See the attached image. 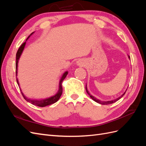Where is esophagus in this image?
<instances>
[{
  "mask_svg": "<svg viewBox=\"0 0 146 146\" xmlns=\"http://www.w3.org/2000/svg\"><path fill=\"white\" fill-rule=\"evenodd\" d=\"M77 64L79 66H82L83 65V62H82V61H77Z\"/></svg>",
  "mask_w": 146,
  "mask_h": 146,
  "instance_id": "esophagus-1",
  "label": "esophagus"
}]
</instances>
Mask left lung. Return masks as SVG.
I'll return each mask as SVG.
<instances>
[{
  "instance_id": "8db88e82",
  "label": "left lung",
  "mask_w": 146,
  "mask_h": 146,
  "mask_svg": "<svg viewBox=\"0 0 146 146\" xmlns=\"http://www.w3.org/2000/svg\"><path fill=\"white\" fill-rule=\"evenodd\" d=\"M129 58H130V56H129ZM86 92H87V93H88V94H89V96H90V98H91L92 100H94L95 102H98V103L100 104H102V105H108V104H113V103H114V102H115L117 101L118 100H119L121 98H122V97H123V96L125 94V92H126V91H125V92H124V93H123L121 96H120V97H119V98H118L116 99H114V100H110V101H107V102H102V101H100V100L97 99L96 98H94V97H93V96H92V95H91V94L89 93V92H88V91L87 90L86 85Z\"/></svg>"
}]
</instances>
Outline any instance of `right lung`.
Masks as SVG:
<instances>
[{
	"mask_svg": "<svg viewBox=\"0 0 146 146\" xmlns=\"http://www.w3.org/2000/svg\"><path fill=\"white\" fill-rule=\"evenodd\" d=\"M32 34H33V33H32ZM31 34V35H32ZM30 36L27 38V39ZM26 39V40H27ZM25 42H24V43H23L21 44V46L19 47V48H18V50H17V53H16V76H17V64H18V61H19V59L20 58V56L22 54V52H23L24 48V47H25ZM68 74V72H65L63 75L62 77H61V80L60 81V83H59V90L58 91V92H57V93L54 96H52L50 97V98H47V99H42V100H33V99H29L27 98H26V97L23 94V92H21L22 93V95H23V96L24 97V99L26 100L29 102L31 103L32 104L35 105V106H38V107H46V106H47V105H51V104H53L55 103L56 102L58 101L60 98V96H61V94H62V92H63V88H62V85H61V84H62V82L64 80V79L66 78V76H67ZM16 81H17V85H18V86H19V82H18V80H17V78H16ZM21 91V90L20 89Z\"/></svg>",
	"mask_w": 146,
	"mask_h": 146,
	"instance_id": "right-lung-1",
	"label": "right lung"
}]
</instances>
